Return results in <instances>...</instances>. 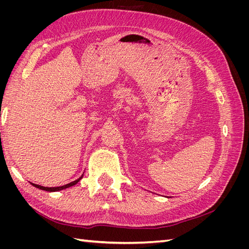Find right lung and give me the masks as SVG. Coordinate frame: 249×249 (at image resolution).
Masks as SVG:
<instances>
[{
	"mask_svg": "<svg viewBox=\"0 0 249 249\" xmlns=\"http://www.w3.org/2000/svg\"><path fill=\"white\" fill-rule=\"evenodd\" d=\"M82 178H83V176H82L81 178H79L78 179L73 180V182H71V183H70V184H66V185H64V186H61V187H51V188H50V187H43V186H40V185H36V184H33V183H31V184H32L34 187L38 188V189H41V190H44V191H49V192H55V191H60V190L66 189V188H70V187H71V186H73V185H76Z\"/></svg>",
	"mask_w": 249,
	"mask_h": 249,
	"instance_id": "1",
	"label": "right lung"
}]
</instances>
